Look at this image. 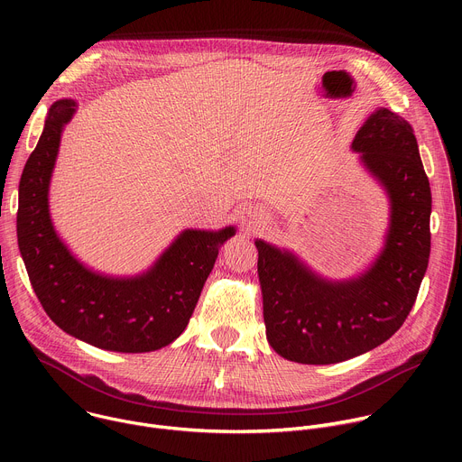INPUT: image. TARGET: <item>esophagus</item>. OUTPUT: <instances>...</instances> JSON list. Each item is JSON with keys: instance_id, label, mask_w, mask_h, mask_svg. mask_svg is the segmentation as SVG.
Segmentation results:
<instances>
[{"instance_id": "34e87169", "label": "esophagus", "mask_w": 462, "mask_h": 462, "mask_svg": "<svg viewBox=\"0 0 462 462\" xmlns=\"http://www.w3.org/2000/svg\"><path fill=\"white\" fill-rule=\"evenodd\" d=\"M254 217H255V219H257V216H254Z\"/></svg>"}]
</instances>
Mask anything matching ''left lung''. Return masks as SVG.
<instances>
[{
    "mask_svg": "<svg viewBox=\"0 0 462 462\" xmlns=\"http://www.w3.org/2000/svg\"><path fill=\"white\" fill-rule=\"evenodd\" d=\"M353 150L391 203L385 245L364 274L328 282L289 250L255 241L267 340L291 362L337 364L389 340L428 269L431 189L411 124L380 107L358 129Z\"/></svg>",
    "mask_w": 462,
    "mask_h": 462,
    "instance_id": "obj_1",
    "label": "left lung"
}]
</instances>
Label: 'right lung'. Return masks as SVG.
<instances>
[{"mask_svg": "<svg viewBox=\"0 0 462 462\" xmlns=\"http://www.w3.org/2000/svg\"><path fill=\"white\" fill-rule=\"evenodd\" d=\"M75 111L71 98L51 106L22 173L16 225L31 285L47 316L68 335L106 351H157L186 328L219 248L236 228L184 230L148 273L135 278H109L84 267L56 236L49 216L61 131Z\"/></svg>", "mask_w": 462, "mask_h": 462, "instance_id": "add662e5", "label": "right lung"}]
</instances>
